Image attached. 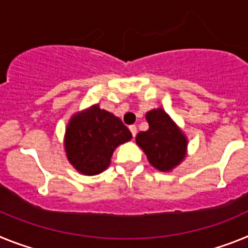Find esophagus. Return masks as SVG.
<instances>
[{"label": "esophagus", "mask_w": 248, "mask_h": 248, "mask_svg": "<svg viewBox=\"0 0 248 248\" xmlns=\"http://www.w3.org/2000/svg\"><path fill=\"white\" fill-rule=\"evenodd\" d=\"M130 131H131V133H132V136L135 137L137 135V127L135 126V124H133V126H130Z\"/></svg>", "instance_id": "esophagus-1"}]
</instances>
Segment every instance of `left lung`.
Wrapping results in <instances>:
<instances>
[{"label": "left lung", "instance_id": "1", "mask_svg": "<svg viewBox=\"0 0 248 248\" xmlns=\"http://www.w3.org/2000/svg\"><path fill=\"white\" fill-rule=\"evenodd\" d=\"M148 130L136 136V143L147 156L152 167L161 172H171L187 156V137L163 108L146 113Z\"/></svg>", "mask_w": 248, "mask_h": 248}]
</instances>
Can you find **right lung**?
I'll list each match as a JSON object with an SVG mask.
<instances>
[{
  "instance_id": "add662e5",
  "label": "right lung",
  "mask_w": 248,
  "mask_h": 248,
  "mask_svg": "<svg viewBox=\"0 0 248 248\" xmlns=\"http://www.w3.org/2000/svg\"><path fill=\"white\" fill-rule=\"evenodd\" d=\"M131 139L130 130L121 120L96 103L70 118L64 132V152L76 171L94 176L107 170L113 151Z\"/></svg>"
}]
</instances>
